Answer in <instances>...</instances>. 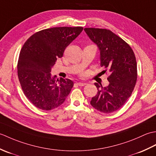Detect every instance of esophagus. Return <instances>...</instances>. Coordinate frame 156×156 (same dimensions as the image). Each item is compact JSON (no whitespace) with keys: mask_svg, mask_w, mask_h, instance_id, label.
<instances>
[{"mask_svg":"<svg viewBox=\"0 0 156 156\" xmlns=\"http://www.w3.org/2000/svg\"><path fill=\"white\" fill-rule=\"evenodd\" d=\"M77 84L78 86H80V87H83V86H85L87 84V83H85V82H78Z\"/></svg>","mask_w":156,"mask_h":156,"instance_id":"esophagus-1","label":"esophagus"}]
</instances>
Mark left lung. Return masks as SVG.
I'll return each mask as SVG.
<instances>
[{
  "instance_id": "8db88e82",
  "label": "left lung",
  "mask_w": 156,
  "mask_h": 156,
  "mask_svg": "<svg viewBox=\"0 0 156 156\" xmlns=\"http://www.w3.org/2000/svg\"><path fill=\"white\" fill-rule=\"evenodd\" d=\"M84 31L97 45L101 67L111 73L107 87L94 83L98 92L92 98L90 105L102 113L113 112L123 106L136 84L137 62L134 52L123 39L110 30L85 28Z\"/></svg>"
}]
</instances>
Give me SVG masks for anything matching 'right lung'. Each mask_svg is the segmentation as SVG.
Masks as SVG:
<instances>
[{"instance_id": "right-lung-1", "label": "right lung", "mask_w": 156, "mask_h": 156, "mask_svg": "<svg viewBox=\"0 0 156 156\" xmlns=\"http://www.w3.org/2000/svg\"><path fill=\"white\" fill-rule=\"evenodd\" d=\"M83 27H60L37 32L23 45L17 69L23 91L38 108L49 111L64 103L74 86L69 79H56L51 71L57 58L80 34Z\"/></svg>"}]
</instances>
